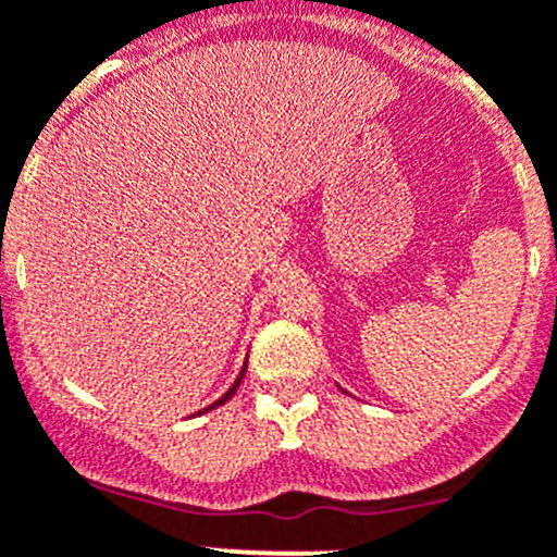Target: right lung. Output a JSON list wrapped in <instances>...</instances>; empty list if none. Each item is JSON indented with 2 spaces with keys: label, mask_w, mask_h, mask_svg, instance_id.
<instances>
[{
  "label": "right lung",
  "mask_w": 557,
  "mask_h": 557,
  "mask_svg": "<svg viewBox=\"0 0 557 557\" xmlns=\"http://www.w3.org/2000/svg\"><path fill=\"white\" fill-rule=\"evenodd\" d=\"M242 375H245V372H242ZM242 375H239V377H236V383H234V386H231V388H228V392H225V394H223V397H220V399H218V403H214V405H209V408H203V410H212V408H218V405L228 403V399H231V397H234V392H236V388H239V383H242Z\"/></svg>",
  "instance_id": "1"
}]
</instances>
